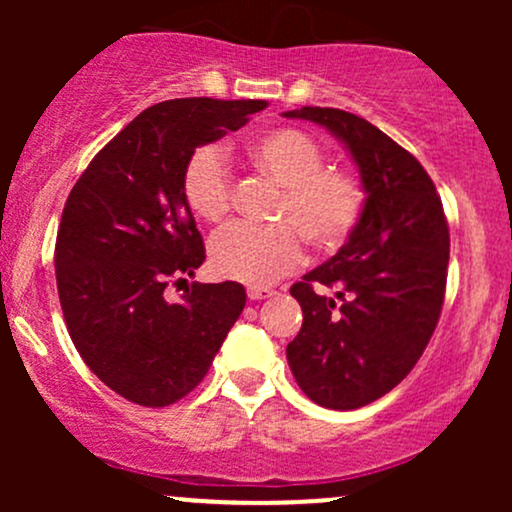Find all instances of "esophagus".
<instances>
[{"mask_svg":"<svg viewBox=\"0 0 512 512\" xmlns=\"http://www.w3.org/2000/svg\"><path fill=\"white\" fill-rule=\"evenodd\" d=\"M274 291L264 289V286H248V298L250 301H264V298H272Z\"/></svg>","mask_w":512,"mask_h":512,"instance_id":"34e87169","label":"esophagus"}]
</instances>
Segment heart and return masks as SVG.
Segmentation results:
<instances>
[{"instance_id":"heart-1","label":"heart","mask_w":512,"mask_h":512,"mask_svg":"<svg viewBox=\"0 0 512 512\" xmlns=\"http://www.w3.org/2000/svg\"><path fill=\"white\" fill-rule=\"evenodd\" d=\"M248 156L257 173L281 187L276 219L293 222L317 250H337L356 231L366 209L361 180L346 170L325 168V151L303 129H269L250 144ZM182 197L207 223H221L231 214L233 175L216 146H199L187 158ZM292 227L240 223L226 228L209 245L211 269L240 284H274L303 262V238Z\"/></svg>"}]
</instances>
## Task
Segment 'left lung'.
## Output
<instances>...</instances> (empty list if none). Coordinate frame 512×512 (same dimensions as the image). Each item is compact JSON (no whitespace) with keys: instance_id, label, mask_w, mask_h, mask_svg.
Returning <instances> with one entry per match:
<instances>
[{"instance_id":"left-lung-1","label":"left lung","mask_w":512,"mask_h":512,"mask_svg":"<svg viewBox=\"0 0 512 512\" xmlns=\"http://www.w3.org/2000/svg\"><path fill=\"white\" fill-rule=\"evenodd\" d=\"M284 117L310 120L337 137L366 190V209L342 250L291 286L303 327L286 358L315 404L366 407L407 378L436 330L448 279V221L424 166L368 120L313 105Z\"/></svg>"}]
</instances>
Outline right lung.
Returning a JSON list of instances; mask_svg holds the SVG:
<instances>
[{
    "instance_id": "obj_1",
    "label": "right lung",
    "mask_w": 512,
    "mask_h": 512,
    "mask_svg": "<svg viewBox=\"0 0 512 512\" xmlns=\"http://www.w3.org/2000/svg\"><path fill=\"white\" fill-rule=\"evenodd\" d=\"M264 108L216 98L151 105L69 192L55 248L64 322L86 366L129 402L168 407L195 390L243 313L248 296L236 281H195L178 303L166 286L204 262L182 197L187 158Z\"/></svg>"
}]
</instances>
